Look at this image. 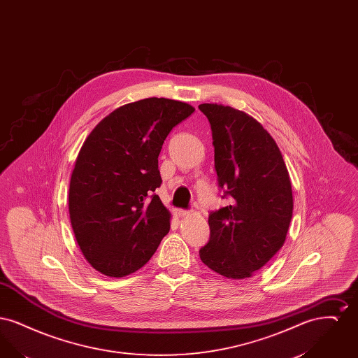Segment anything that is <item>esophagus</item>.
<instances>
[{"instance_id":"obj_1","label":"esophagus","mask_w":358,"mask_h":358,"mask_svg":"<svg viewBox=\"0 0 358 358\" xmlns=\"http://www.w3.org/2000/svg\"><path fill=\"white\" fill-rule=\"evenodd\" d=\"M174 215H176V216H178V217H184V216H187V215H189V210L178 208V209H174Z\"/></svg>"}]
</instances>
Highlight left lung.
<instances>
[{
  "label": "left lung",
  "mask_w": 358,
  "mask_h": 358,
  "mask_svg": "<svg viewBox=\"0 0 358 358\" xmlns=\"http://www.w3.org/2000/svg\"><path fill=\"white\" fill-rule=\"evenodd\" d=\"M210 123L215 169L222 199L209 213V241L200 250L205 266L228 279L260 270L285 244L292 217L289 171L273 136L248 114L203 103Z\"/></svg>",
  "instance_id": "1"
}]
</instances>
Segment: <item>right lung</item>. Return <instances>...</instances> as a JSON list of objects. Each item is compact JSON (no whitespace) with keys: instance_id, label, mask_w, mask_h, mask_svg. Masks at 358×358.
I'll list each match as a JSON object with an SVG mask.
<instances>
[{"instance_id":"right-lung-1","label":"right lung","mask_w":358,"mask_h":358,"mask_svg":"<svg viewBox=\"0 0 358 358\" xmlns=\"http://www.w3.org/2000/svg\"><path fill=\"white\" fill-rule=\"evenodd\" d=\"M194 111L187 103L148 98L113 111L87 136L69 182V219L88 263L122 278L145 266L171 229L154 193L158 155L171 129Z\"/></svg>"}]
</instances>
